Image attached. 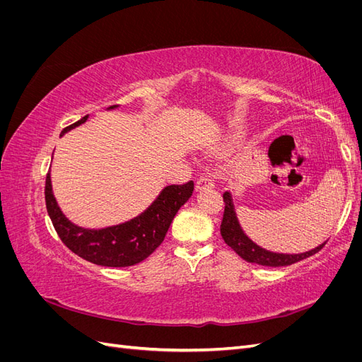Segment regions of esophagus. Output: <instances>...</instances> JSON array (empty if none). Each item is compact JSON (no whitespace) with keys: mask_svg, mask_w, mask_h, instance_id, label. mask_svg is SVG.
Wrapping results in <instances>:
<instances>
[{"mask_svg":"<svg viewBox=\"0 0 362 362\" xmlns=\"http://www.w3.org/2000/svg\"><path fill=\"white\" fill-rule=\"evenodd\" d=\"M213 187H214V181L210 175H201L198 178V182H196V190L198 192L205 189H213Z\"/></svg>","mask_w":362,"mask_h":362,"instance_id":"1","label":"esophagus"}]
</instances>
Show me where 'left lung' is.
I'll list each match as a JSON object with an SVG mask.
<instances>
[{
    "label": "left lung",
    "mask_w": 362,
    "mask_h": 362,
    "mask_svg": "<svg viewBox=\"0 0 362 362\" xmlns=\"http://www.w3.org/2000/svg\"><path fill=\"white\" fill-rule=\"evenodd\" d=\"M223 202H225V211H223V218L221 225V234L225 240V243L229 247H233L235 250V254H238L247 262H255V264L269 266V267L290 266V264H294V262L317 254V252L326 245L325 242L320 246H317L308 252H303V254H278V252H270L252 242V240L245 234L242 226L238 223L231 193L229 192L223 193Z\"/></svg>",
    "instance_id": "1"
}]
</instances>
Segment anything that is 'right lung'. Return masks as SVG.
<instances>
[{
    "instance_id": "right-lung-1",
    "label": "right lung",
    "mask_w": 362,
    "mask_h": 362,
    "mask_svg": "<svg viewBox=\"0 0 362 362\" xmlns=\"http://www.w3.org/2000/svg\"><path fill=\"white\" fill-rule=\"evenodd\" d=\"M116 107H108V110ZM87 117L89 116H84L78 122L64 128L60 136L84 124ZM193 189V181L182 185H168L140 216L125 223L103 229L76 226L62 213L54 198L49 172L45 182V202L59 237L74 254L98 266L127 267L144 261L163 243L175 214L189 201Z\"/></svg>"
}]
</instances>
